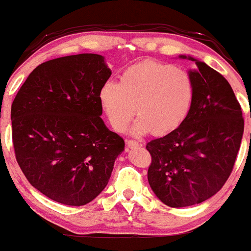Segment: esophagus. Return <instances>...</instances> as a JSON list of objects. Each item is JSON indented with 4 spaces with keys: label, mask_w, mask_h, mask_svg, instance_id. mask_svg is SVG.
Listing matches in <instances>:
<instances>
[{
    "label": "esophagus",
    "mask_w": 251,
    "mask_h": 251,
    "mask_svg": "<svg viewBox=\"0 0 251 251\" xmlns=\"http://www.w3.org/2000/svg\"><path fill=\"white\" fill-rule=\"evenodd\" d=\"M126 144H127L128 148H134V147H140V143L137 142V140H133V139H128L127 142H126Z\"/></svg>",
    "instance_id": "1"
}]
</instances>
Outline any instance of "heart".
<instances>
[{
    "instance_id": "heart-1",
    "label": "heart",
    "mask_w": 251,
    "mask_h": 251,
    "mask_svg": "<svg viewBox=\"0 0 251 251\" xmlns=\"http://www.w3.org/2000/svg\"><path fill=\"white\" fill-rule=\"evenodd\" d=\"M194 99V83L188 73L175 65L145 62L134 65L101 88L100 100L115 131L123 132L136 112L131 132L140 136L152 130L163 134L175 130L188 115Z\"/></svg>"
}]
</instances>
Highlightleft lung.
<instances>
[{"mask_svg": "<svg viewBox=\"0 0 251 251\" xmlns=\"http://www.w3.org/2000/svg\"><path fill=\"white\" fill-rule=\"evenodd\" d=\"M189 59L198 65L189 71L194 83L191 111L174 131L147 144L149 183L170 207L197 205L222 189L244 131L241 104L228 82L203 62Z\"/></svg>", "mask_w": 251, "mask_h": 251, "instance_id": "1", "label": "left lung"}]
</instances>
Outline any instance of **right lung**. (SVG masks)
<instances>
[{
    "mask_svg": "<svg viewBox=\"0 0 251 251\" xmlns=\"http://www.w3.org/2000/svg\"><path fill=\"white\" fill-rule=\"evenodd\" d=\"M103 57L81 53L38 65L12 104V138L28 182L53 201L82 206L111 177L125 142L100 115L111 77Z\"/></svg>",
    "mask_w": 251,
    "mask_h": 251,
    "instance_id": "right-lung-1",
    "label": "right lung"
}]
</instances>
